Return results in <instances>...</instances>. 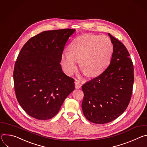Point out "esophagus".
Here are the masks:
<instances>
[{"label":"esophagus","mask_w":147,"mask_h":147,"mask_svg":"<svg viewBox=\"0 0 147 147\" xmlns=\"http://www.w3.org/2000/svg\"><path fill=\"white\" fill-rule=\"evenodd\" d=\"M75 88L76 89H79L82 86V85L80 83L79 81L78 80H75Z\"/></svg>","instance_id":"esophagus-1"}]
</instances>
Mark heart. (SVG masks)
I'll return each instance as SVG.
<instances>
[{"instance_id": "obj_1", "label": "heart", "mask_w": 147, "mask_h": 147, "mask_svg": "<svg viewBox=\"0 0 147 147\" xmlns=\"http://www.w3.org/2000/svg\"><path fill=\"white\" fill-rule=\"evenodd\" d=\"M113 53V45L106 36L85 34L76 37L71 44L69 51L63 53L62 66L68 74H72L80 68L89 76L102 73L109 65Z\"/></svg>"}]
</instances>
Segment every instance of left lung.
Segmentation results:
<instances>
[{"label": "left lung", "mask_w": 147, "mask_h": 147, "mask_svg": "<svg viewBox=\"0 0 147 147\" xmlns=\"http://www.w3.org/2000/svg\"><path fill=\"white\" fill-rule=\"evenodd\" d=\"M109 36L113 45L110 63L100 75L82 86L84 115L95 124L107 123L119 117L128 107L133 93V61L125 45Z\"/></svg>", "instance_id": "1"}]
</instances>
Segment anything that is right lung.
I'll return each mask as SVG.
<instances>
[{
  "label": "right lung",
  "instance_id": "obj_1",
  "mask_svg": "<svg viewBox=\"0 0 147 147\" xmlns=\"http://www.w3.org/2000/svg\"><path fill=\"white\" fill-rule=\"evenodd\" d=\"M75 31H45L22 47L14 68V91L30 116L41 120L53 118L75 89V80L62 72L60 64L65 45Z\"/></svg>",
  "mask_w": 147,
  "mask_h": 147
}]
</instances>
